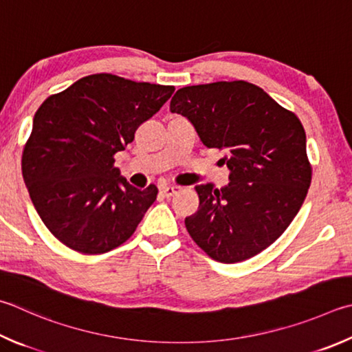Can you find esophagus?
<instances>
[{
  "mask_svg": "<svg viewBox=\"0 0 352 352\" xmlns=\"http://www.w3.org/2000/svg\"><path fill=\"white\" fill-rule=\"evenodd\" d=\"M182 190V188L180 186H164V188H162V194L166 197V198H169V197H172V195H175V194H178Z\"/></svg>",
  "mask_w": 352,
  "mask_h": 352,
  "instance_id": "obj_1",
  "label": "esophagus"
}]
</instances>
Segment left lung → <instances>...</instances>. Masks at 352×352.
I'll return each instance as SVG.
<instances>
[{
  "label": "left lung",
  "instance_id": "8db88e82",
  "mask_svg": "<svg viewBox=\"0 0 352 352\" xmlns=\"http://www.w3.org/2000/svg\"><path fill=\"white\" fill-rule=\"evenodd\" d=\"M170 112L194 124L208 148L225 149L226 188L200 184L184 225L210 258L237 263L271 246L302 208L311 184L306 133L297 115L248 81L178 89Z\"/></svg>",
  "mask_w": 352,
  "mask_h": 352
}]
</instances>
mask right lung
<instances>
[{
  "label": "right lung",
  "mask_w": 352,
  "mask_h": 352,
  "mask_svg": "<svg viewBox=\"0 0 352 352\" xmlns=\"http://www.w3.org/2000/svg\"><path fill=\"white\" fill-rule=\"evenodd\" d=\"M174 91L95 74L40 106L24 144L23 178L38 215L63 245L104 254L135 232L158 189L133 188L115 168L113 155Z\"/></svg>",
  "instance_id": "obj_1"
}]
</instances>
